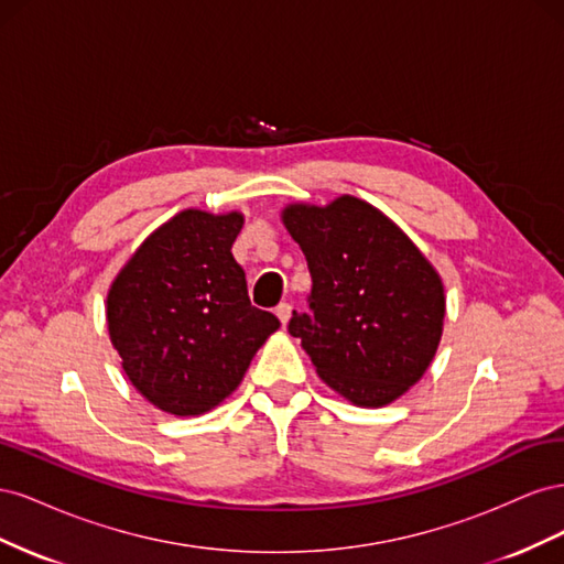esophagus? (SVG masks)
<instances>
[{
	"label": "esophagus",
	"instance_id": "34e87169",
	"mask_svg": "<svg viewBox=\"0 0 564 564\" xmlns=\"http://www.w3.org/2000/svg\"><path fill=\"white\" fill-rule=\"evenodd\" d=\"M275 315L280 317V322H282V327H286V322H289V317H292V305L289 303H280L278 308H275Z\"/></svg>",
	"mask_w": 564,
	"mask_h": 564
}]
</instances>
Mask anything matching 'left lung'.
I'll use <instances>...</instances> for the list:
<instances>
[{
  "label": "left lung",
  "instance_id": "obj_1",
  "mask_svg": "<svg viewBox=\"0 0 564 564\" xmlns=\"http://www.w3.org/2000/svg\"><path fill=\"white\" fill-rule=\"evenodd\" d=\"M282 224L313 278L311 313L289 334L338 395L383 406L431 367L445 322V286L416 245L377 207L344 195L327 207L289 204Z\"/></svg>",
  "mask_w": 564,
  "mask_h": 564
}]
</instances>
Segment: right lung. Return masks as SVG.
<instances>
[{"label": "right lung", "mask_w": 564, "mask_h": 564, "mask_svg": "<svg viewBox=\"0 0 564 564\" xmlns=\"http://www.w3.org/2000/svg\"><path fill=\"white\" fill-rule=\"evenodd\" d=\"M240 212L185 209L119 270L108 332L141 395L174 416H199L240 386L280 319L253 308L232 242Z\"/></svg>", "instance_id": "1"}]
</instances>
